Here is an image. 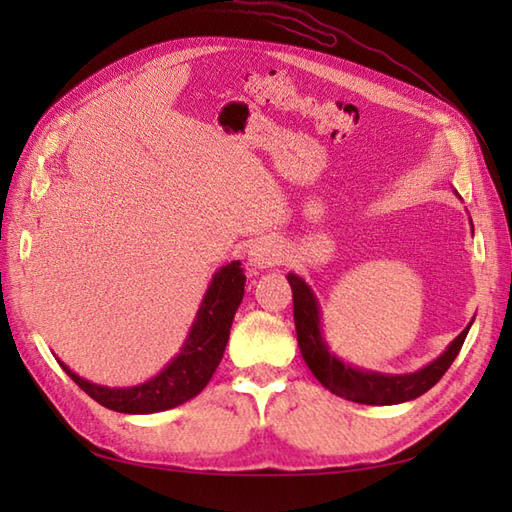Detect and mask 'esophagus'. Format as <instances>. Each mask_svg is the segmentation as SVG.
Returning a JSON list of instances; mask_svg holds the SVG:
<instances>
[{
  "mask_svg": "<svg viewBox=\"0 0 512 512\" xmlns=\"http://www.w3.org/2000/svg\"><path fill=\"white\" fill-rule=\"evenodd\" d=\"M281 259L279 248L273 242H259L248 253V262L253 268H270Z\"/></svg>",
  "mask_w": 512,
  "mask_h": 512,
  "instance_id": "esophagus-1",
  "label": "esophagus"
}]
</instances>
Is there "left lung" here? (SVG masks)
I'll use <instances>...</instances> for the list:
<instances>
[{
    "label": "left lung",
    "instance_id": "obj_1",
    "mask_svg": "<svg viewBox=\"0 0 512 512\" xmlns=\"http://www.w3.org/2000/svg\"><path fill=\"white\" fill-rule=\"evenodd\" d=\"M292 288V306H295V328L303 361L319 383L332 394L361 405H398L418 398L438 383L460 354L462 343L469 334L473 321L455 336L436 361L420 367L411 374H380L372 369H361L341 361L323 339L321 306L312 288L299 275L288 273Z\"/></svg>",
    "mask_w": 512,
    "mask_h": 512
}]
</instances>
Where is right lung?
Wrapping results in <instances>:
<instances>
[{"label": "right lung", "mask_w": 512, "mask_h": 512, "mask_svg": "<svg viewBox=\"0 0 512 512\" xmlns=\"http://www.w3.org/2000/svg\"><path fill=\"white\" fill-rule=\"evenodd\" d=\"M244 284L246 275L242 262H231L217 270L204 292L198 314H195L180 352L145 383L132 387L96 385L74 374L59 358L57 363L85 394L112 411L158 413L178 407L198 396L209 385L217 365H220L228 334H231L233 317L244 299Z\"/></svg>", "instance_id": "1"}]
</instances>
